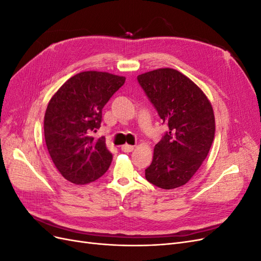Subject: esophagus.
I'll return each mask as SVG.
<instances>
[{
    "mask_svg": "<svg viewBox=\"0 0 261 261\" xmlns=\"http://www.w3.org/2000/svg\"><path fill=\"white\" fill-rule=\"evenodd\" d=\"M134 146H132V145H123L122 147H121V149H122V151H124V152H132L133 150H134Z\"/></svg>",
    "mask_w": 261,
    "mask_h": 261,
    "instance_id": "34e87169",
    "label": "esophagus"
}]
</instances>
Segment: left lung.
Listing matches in <instances>:
<instances>
[{
  "instance_id": "8db88e82",
  "label": "left lung",
  "mask_w": 261,
  "mask_h": 261,
  "mask_svg": "<svg viewBox=\"0 0 261 261\" xmlns=\"http://www.w3.org/2000/svg\"><path fill=\"white\" fill-rule=\"evenodd\" d=\"M137 80L169 126L154 146L146 178L163 189L183 186L200 168L215 138L211 102L192 80L174 68L150 70Z\"/></svg>"
}]
</instances>
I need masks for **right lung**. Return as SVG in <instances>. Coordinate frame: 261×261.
Segmentation results:
<instances>
[{
    "mask_svg": "<svg viewBox=\"0 0 261 261\" xmlns=\"http://www.w3.org/2000/svg\"><path fill=\"white\" fill-rule=\"evenodd\" d=\"M124 83V76L87 70L70 77L49 101L45 145L55 168L73 184L94 181L111 164L106 138L93 133L100 127L102 109Z\"/></svg>",
    "mask_w": 261,
    "mask_h": 261,
    "instance_id": "1",
    "label": "right lung"
}]
</instances>
